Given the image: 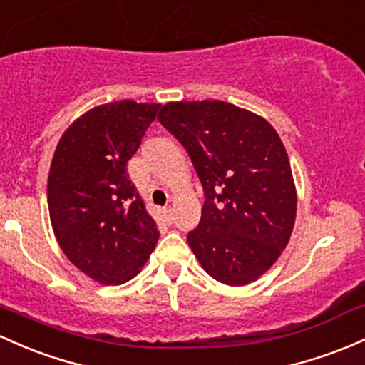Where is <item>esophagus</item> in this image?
Listing matches in <instances>:
<instances>
[{
    "label": "esophagus",
    "instance_id": "obj_1",
    "mask_svg": "<svg viewBox=\"0 0 365 365\" xmlns=\"http://www.w3.org/2000/svg\"><path fill=\"white\" fill-rule=\"evenodd\" d=\"M163 215H164V218H166L168 223L173 222V207L166 206V207H164V210H163Z\"/></svg>",
    "mask_w": 365,
    "mask_h": 365
}]
</instances>
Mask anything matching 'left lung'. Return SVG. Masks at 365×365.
Wrapping results in <instances>:
<instances>
[{
	"mask_svg": "<svg viewBox=\"0 0 365 365\" xmlns=\"http://www.w3.org/2000/svg\"><path fill=\"white\" fill-rule=\"evenodd\" d=\"M158 119L189 152L204 189L187 241L211 277L253 282L277 262L296 218L291 164L267 119L222 100L170 102Z\"/></svg>",
	"mask_w": 365,
	"mask_h": 365,
	"instance_id": "obj_1",
	"label": "left lung"
}]
</instances>
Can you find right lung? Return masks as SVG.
<instances>
[{
  "mask_svg": "<svg viewBox=\"0 0 365 365\" xmlns=\"http://www.w3.org/2000/svg\"><path fill=\"white\" fill-rule=\"evenodd\" d=\"M161 103H103L76 119L60 138L48 210L63 255L100 284H124L145 265L159 239L126 164Z\"/></svg>",
  "mask_w": 365,
  "mask_h": 365,
  "instance_id": "right-lung-1",
  "label": "right lung"
}]
</instances>
